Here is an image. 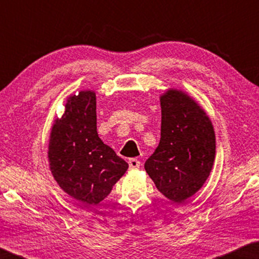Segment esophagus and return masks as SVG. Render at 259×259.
Wrapping results in <instances>:
<instances>
[{"label": "esophagus", "mask_w": 259, "mask_h": 259, "mask_svg": "<svg viewBox=\"0 0 259 259\" xmlns=\"http://www.w3.org/2000/svg\"><path fill=\"white\" fill-rule=\"evenodd\" d=\"M129 168L130 169H134V168H139L140 167V161L137 159V158H131L129 159Z\"/></svg>", "instance_id": "1"}]
</instances>
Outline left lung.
Instances as JSON below:
<instances>
[{"mask_svg": "<svg viewBox=\"0 0 259 259\" xmlns=\"http://www.w3.org/2000/svg\"><path fill=\"white\" fill-rule=\"evenodd\" d=\"M160 141L145 163L157 189L174 203L194 195L209 177L215 157V135L205 111L183 91L160 96Z\"/></svg>", "mask_w": 259, "mask_h": 259, "instance_id": "left-lung-1", "label": "left lung"}]
</instances>
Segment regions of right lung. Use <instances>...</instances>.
Masks as SVG:
<instances>
[{
	"label": "right lung",
	"mask_w": 259,
	"mask_h": 259,
	"mask_svg": "<svg viewBox=\"0 0 259 259\" xmlns=\"http://www.w3.org/2000/svg\"><path fill=\"white\" fill-rule=\"evenodd\" d=\"M48 159L60 189L86 205L104 200L128 169L98 135L93 91H80L67 99L63 116L53 124Z\"/></svg>",
	"instance_id": "obj_1"
}]
</instances>
